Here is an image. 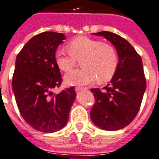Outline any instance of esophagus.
I'll return each mask as SVG.
<instances>
[{"label":"esophagus","mask_w":159,"mask_h":159,"mask_svg":"<svg viewBox=\"0 0 159 159\" xmlns=\"http://www.w3.org/2000/svg\"><path fill=\"white\" fill-rule=\"evenodd\" d=\"M84 88H83V87H76V88H75V91H76V92H80V90H82V89H84Z\"/></svg>","instance_id":"1"}]
</instances>
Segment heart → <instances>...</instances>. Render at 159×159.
Wrapping results in <instances>:
<instances>
[{
    "instance_id": "b5f03b06",
    "label": "heart",
    "mask_w": 159,
    "mask_h": 159,
    "mask_svg": "<svg viewBox=\"0 0 159 159\" xmlns=\"http://www.w3.org/2000/svg\"><path fill=\"white\" fill-rule=\"evenodd\" d=\"M66 52L59 48L55 52V61L61 70L67 72L75 64V59L83 57L80 65L83 68L71 70L64 76L70 85H83L109 80L115 74L118 64L116 52L111 45L101 43L88 37H78L68 43Z\"/></svg>"
}]
</instances>
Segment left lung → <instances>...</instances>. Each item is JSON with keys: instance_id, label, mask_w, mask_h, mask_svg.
I'll use <instances>...</instances> for the list:
<instances>
[{"instance_id": "obj_1", "label": "left lung", "mask_w": 159, "mask_h": 159, "mask_svg": "<svg viewBox=\"0 0 159 159\" xmlns=\"http://www.w3.org/2000/svg\"><path fill=\"white\" fill-rule=\"evenodd\" d=\"M101 36L115 47L118 64L106 87L91 89L95 103L90 111L93 123L101 129L116 131L132 122L140 109L146 89V80L140 55L129 42L111 32L93 33Z\"/></svg>"}]
</instances>
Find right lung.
<instances>
[{
  "instance_id": "1",
  "label": "right lung",
  "mask_w": 159,
  "mask_h": 159,
  "mask_svg": "<svg viewBox=\"0 0 159 159\" xmlns=\"http://www.w3.org/2000/svg\"><path fill=\"white\" fill-rule=\"evenodd\" d=\"M65 39L63 33H39L25 44L16 58L12 90L19 111L28 125L45 133L65 126L76 97L74 87L57 95L52 91L61 84L55 52Z\"/></svg>"
}]
</instances>
